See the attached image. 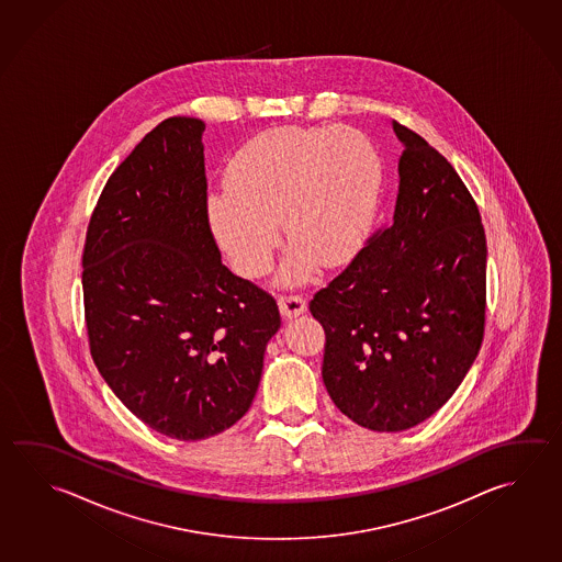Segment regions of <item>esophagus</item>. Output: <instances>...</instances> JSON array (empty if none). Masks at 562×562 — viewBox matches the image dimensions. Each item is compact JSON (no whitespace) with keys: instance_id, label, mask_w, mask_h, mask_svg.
I'll list each match as a JSON object with an SVG mask.
<instances>
[{"instance_id":"1","label":"esophagus","mask_w":562,"mask_h":562,"mask_svg":"<svg viewBox=\"0 0 562 562\" xmlns=\"http://www.w3.org/2000/svg\"><path fill=\"white\" fill-rule=\"evenodd\" d=\"M277 305L285 318H295L306 308L305 299L301 295H279Z\"/></svg>"}]
</instances>
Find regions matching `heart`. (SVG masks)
<instances>
[{"label": "heart", "mask_w": 562, "mask_h": 562, "mask_svg": "<svg viewBox=\"0 0 562 562\" xmlns=\"http://www.w3.org/2000/svg\"><path fill=\"white\" fill-rule=\"evenodd\" d=\"M227 190L207 198L215 241L239 276H266L281 241L293 244L281 279L305 281L315 259L345 263L372 224L382 162L352 128L279 126L257 134L227 168Z\"/></svg>", "instance_id": "b5f03b06"}]
</instances>
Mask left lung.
<instances>
[{"label":"left lung","instance_id":"8db88e82","mask_svg":"<svg viewBox=\"0 0 562 562\" xmlns=\"http://www.w3.org/2000/svg\"><path fill=\"white\" fill-rule=\"evenodd\" d=\"M392 126L404 144L392 224L308 303L328 396L374 431L414 428L451 398L480 352L487 295L473 195L434 146Z\"/></svg>","mask_w":562,"mask_h":562}]
</instances>
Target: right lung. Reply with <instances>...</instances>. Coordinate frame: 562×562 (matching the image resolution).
<instances>
[{
    "label": "right lung",
    "instance_id": "1",
    "mask_svg": "<svg viewBox=\"0 0 562 562\" xmlns=\"http://www.w3.org/2000/svg\"><path fill=\"white\" fill-rule=\"evenodd\" d=\"M205 124L170 116L111 173L82 249L94 364L172 439L212 438L256 398L276 299L222 263L207 220Z\"/></svg>",
    "mask_w": 562,
    "mask_h": 562
}]
</instances>
